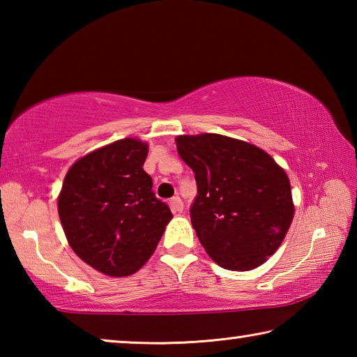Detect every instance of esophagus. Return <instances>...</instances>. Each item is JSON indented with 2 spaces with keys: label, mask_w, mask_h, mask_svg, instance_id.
<instances>
[{
  "label": "esophagus",
  "mask_w": 357,
  "mask_h": 357,
  "mask_svg": "<svg viewBox=\"0 0 357 357\" xmlns=\"http://www.w3.org/2000/svg\"><path fill=\"white\" fill-rule=\"evenodd\" d=\"M170 206H172V211L174 214H178V213H183V209H184V203H183V200H181L179 197H173L172 200H170Z\"/></svg>",
  "instance_id": "obj_1"
}]
</instances>
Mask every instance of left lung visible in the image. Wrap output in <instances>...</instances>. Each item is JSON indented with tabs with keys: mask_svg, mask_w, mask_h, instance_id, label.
I'll return each mask as SVG.
<instances>
[{
	"mask_svg": "<svg viewBox=\"0 0 357 357\" xmlns=\"http://www.w3.org/2000/svg\"><path fill=\"white\" fill-rule=\"evenodd\" d=\"M178 154L195 173L192 225L228 271H250L279 249L291 225V185L263 149L219 134L179 135Z\"/></svg>",
	"mask_w": 357,
	"mask_h": 357,
	"instance_id": "1",
	"label": "left lung"
}]
</instances>
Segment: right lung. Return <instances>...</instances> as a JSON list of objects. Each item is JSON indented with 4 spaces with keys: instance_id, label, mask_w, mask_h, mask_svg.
Wrapping results in <instances>:
<instances>
[{
    "instance_id": "1",
    "label": "right lung",
    "mask_w": 357,
    "mask_h": 357,
    "mask_svg": "<svg viewBox=\"0 0 357 357\" xmlns=\"http://www.w3.org/2000/svg\"><path fill=\"white\" fill-rule=\"evenodd\" d=\"M146 155V143L124 138L78 159L64 178L58 214L66 238L102 274L137 273L173 217L143 170Z\"/></svg>"
}]
</instances>
